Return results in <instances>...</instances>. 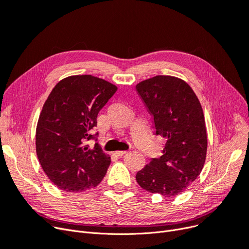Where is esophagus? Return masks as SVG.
<instances>
[{"label": "esophagus", "instance_id": "1", "mask_svg": "<svg viewBox=\"0 0 249 249\" xmlns=\"http://www.w3.org/2000/svg\"><path fill=\"white\" fill-rule=\"evenodd\" d=\"M126 153H127L126 151H116V152H115V155L122 157V156L124 155V154H126Z\"/></svg>", "mask_w": 249, "mask_h": 249}]
</instances>
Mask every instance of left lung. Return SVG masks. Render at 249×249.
<instances>
[{"label":"left lung","instance_id":"obj_1","mask_svg":"<svg viewBox=\"0 0 249 249\" xmlns=\"http://www.w3.org/2000/svg\"><path fill=\"white\" fill-rule=\"evenodd\" d=\"M136 89L153 116L156 135L165 139L162 156L138 171L137 182L153 194L179 195L205 164L208 141L202 105L187 83L176 77H153Z\"/></svg>","mask_w":249,"mask_h":249}]
</instances>
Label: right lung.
I'll list each match as a JSON object with an SVG mask.
<instances>
[{
	"label": "right lung",
	"mask_w": 249,
	"mask_h": 249,
	"mask_svg": "<svg viewBox=\"0 0 249 249\" xmlns=\"http://www.w3.org/2000/svg\"><path fill=\"white\" fill-rule=\"evenodd\" d=\"M117 88L91 75L71 76L60 81L46 99L36 127V153L50 180L62 191L83 192L103 179L110 156L97 143L100 109Z\"/></svg>",
	"instance_id": "1"
}]
</instances>
